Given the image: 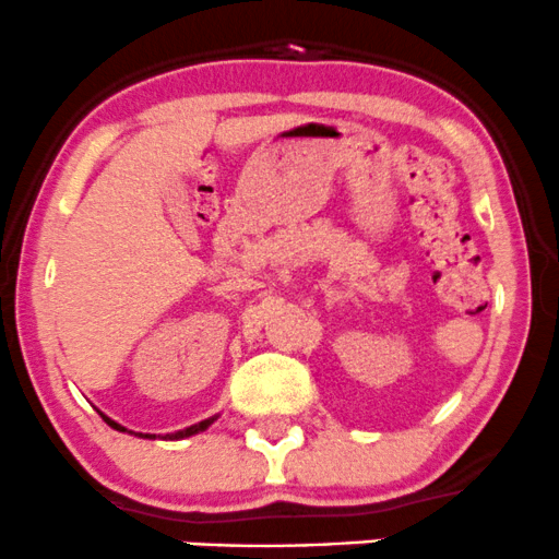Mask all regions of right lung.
Wrapping results in <instances>:
<instances>
[{
    "mask_svg": "<svg viewBox=\"0 0 559 559\" xmlns=\"http://www.w3.org/2000/svg\"><path fill=\"white\" fill-rule=\"evenodd\" d=\"M104 421H107V424L111 426V429H117V431H124L120 424H115V421H111V418H107V416H104ZM212 421H214V418H206V421H201V424H193V426H188V429L177 431V435H167V439H182V437H193V435H199V431L206 429V426L212 424ZM146 437H148V435H146Z\"/></svg>",
    "mask_w": 559,
    "mask_h": 559,
    "instance_id": "1",
    "label": "right lung"
}]
</instances>
